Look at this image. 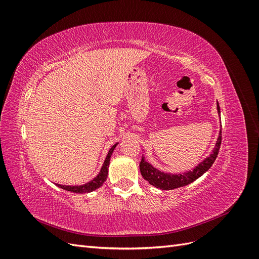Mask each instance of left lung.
Segmentation results:
<instances>
[{
	"mask_svg": "<svg viewBox=\"0 0 259 259\" xmlns=\"http://www.w3.org/2000/svg\"><path fill=\"white\" fill-rule=\"evenodd\" d=\"M217 111H218V114L221 115V108H219L218 101H217ZM221 144H222V130L219 132V136L217 138L215 148L213 149V152H211L206 159L203 160L200 164H198V166H195L192 170L187 171V173H182V174L164 173V171L156 169L151 165L150 163L145 161L144 156L142 158V161H140V164H139L140 173H142L143 177L146 180H148L149 184L162 190H171V189H176V188H179V187L187 186L193 183L195 179L201 177L205 173V171H207L210 168L211 165H213V163L215 162L218 155Z\"/></svg>",
	"mask_w": 259,
	"mask_h": 259,
	"instance_id": "1",
	"label": "left lung"
}]
</instances>
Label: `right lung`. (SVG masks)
<instances>
[{"label": "right lung", "mask_w": 259, "mask_h": 259, "mask_svg": "<svg viewBox=\"0 0 259 259\" xmlns=\"http://www.w3.org/2000/svg\"><path fill=\"white\" fill-rule=\"evenodd\" d=\"M117 144L113 145L110 150H109L107 156H106V160L103 164V167H101L99 174L94 178L93 180H91L90 183H86L84 185L81 186H65V185H58L56 184V186H58L61 189H65L67 191H71L74 193H88V192H92L94 190L98 189L100 186H103V184L106 182L107 176H108V168H109V164H110V158H111V154L114 150V148L116 147Z\"/></svg>", "instance_id": "add662e5"}]
</instances>
